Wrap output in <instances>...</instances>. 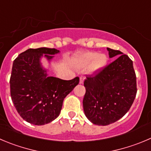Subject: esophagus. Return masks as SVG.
I'll list each match as a JSON object with an SVG mask.
<instances>
[{
    "label": "esophagus",
    "mask_w": 151,
    "mask_h": 151,
    "mask_svg": "<svg viewBox=\"0 0 151 151\" xmlns=\"http://www.w3.org/2000/svg\"><path fill=\"white\" fill-rule=\"evenodd\" d=\"M84 79H85V77H84V76H81V77H80L79 84H83V82H84Z\"/></svg>",
    "instance_id": "esophagus-1"
}]
</instances>
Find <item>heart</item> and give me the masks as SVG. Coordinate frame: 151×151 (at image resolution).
I'll return each mask as SVG.
<instances>
[{
    "instance_id": "heart-1",
    "label": "heart",
    "mask_w": 151,
    "mask_h": 151,
    "mask_svg": "<svg viewBox=\"0 0 151 151\" xmlns=\"http://www.w3.org/2000/svg\"><path fill=\"white\" fill-rule=\"evenodd\" d=\"M108 58L104 54L97 52H85L81 54L74 61L75 65L79 68H85L90 66L92 73H97L105 68Z\"/></svg>"
}]
</instances>
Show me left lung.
I'll list each match as a JSON object with an SVG mask.
<instances>
[{"label": "left lung", "instance_id": "left-lung-1", "mask_svg": "<svg viewBox=\"0 0 151 151\" xmlns=\"http://www.w3.org/2000/svg\"><path fill=\"white\" fill-rule=\"evenodd\" d=\"M107 50L110 58L119 57L96 76L87 77L84 82V114L96 125H108L123 117L137 92L133 61L119 50Z\"/></svg>", "mask_w": 151, "mask_h": 151}]
</instances>
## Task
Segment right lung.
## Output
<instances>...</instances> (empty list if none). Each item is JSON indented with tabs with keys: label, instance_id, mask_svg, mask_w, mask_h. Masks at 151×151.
Wrapping results in <instances>:
<instances>
[{
	"label": "right lung",
	"instance_id": "obj_1",
	"mask_svg": "<svg viewBox=\"0 0 151 151\" xmlns=\"http://www.w3.org/2000/svg\"><path fill=\"white\" fill-rule=\"evenodd\" d=\"M56 49H29L13 61L10 78V93L20 116L30 124L43 125L55 120L61 113L63 101L79 82V78L62 80L50 76L49 70L41 64L49 63Z\"/></svg>",
	"mask_w": 151,
	"mask_h": 151
}]
</instances>
